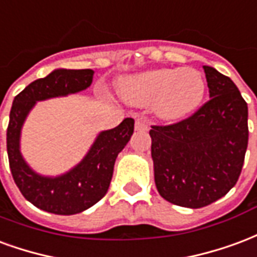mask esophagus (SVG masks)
I'll list each match as a JSON object with an SVG mask.
<instances>
[{
    "label": "esophagus",
    "mask_w": 257,
    "mask_h": 257,
    "mask_svg": "<svg viewBox=\"0 0 257 257\" xmlns=\"http://www.w3.org/2000/svg\"><path fill=\"white\" fill-rule=\"evenodd\" d=\"M136 131H145L148 130V124L147 121L144 120H137L136 121Z\"/></svg>",
    "instance_id": "1"
}]
</instances>
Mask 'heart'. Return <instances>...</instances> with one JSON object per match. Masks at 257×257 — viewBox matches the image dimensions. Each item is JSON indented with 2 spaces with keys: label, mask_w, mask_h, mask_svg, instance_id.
Instances as JSON below:
<instances>
[{
  "label": "heart",
  "mask_w": 257,
  "mask_h": 257,
  "mask_svg": "<svg viewBox=\"0 0 257 257\" xmlns=\"http://www.w3.org/2000/svg\"><path fill=\"white\" fill-rule=\"evenodd\" d=\"M207 83L194 68H156L121 80L117 91L133 106H151L153 115L166 121L182 119L197 109Z\"/></svg>",
  "instance_id": "heart-1"
}]
</instances>
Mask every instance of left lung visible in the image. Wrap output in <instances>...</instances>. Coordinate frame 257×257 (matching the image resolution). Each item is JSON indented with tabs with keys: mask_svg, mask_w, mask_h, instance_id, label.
Here are the masks:
<instances>
[{
	"mask_svg": "<svg viewBox=\"0 0 257 257\" xmlns=\"http://www.w3.org/2000/svg\"><path fill=\"white\" fill-rule=\"evenodd\" d=\"M203 68L211 100L186 120L149 131L157 192L186 208L227 194L248 147V105L238 87L213 67Z\"/></svg>",
	"mask_w": 257,
	"mask_h": 257,
	"instance_id": "left-lung-1",
	"label": "left lung"
}]
</instances>
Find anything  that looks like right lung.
Here are the masks:
<instances>
[{"instance_id":"right-lung-1","label":"right lung","mask_w":257,"mask_h":257,"mask_svg":"<svg viewBox=\"0 0 257 257\" xmlns=\"http://www.w3.org/2000/svg\"><path fill=\"white\" fill-rule=\"evenodd\" d=\"M93 69H53L13 100L7 131L11 172L24 198L46 212L75 215L98 203L109 189L116 157L134 133L131 117L115 128L100 131L83 159L60 175H42L26 162L20 149L22 128L37 102L83 91L93 83Z\"/></svg>"}]
</instances>
